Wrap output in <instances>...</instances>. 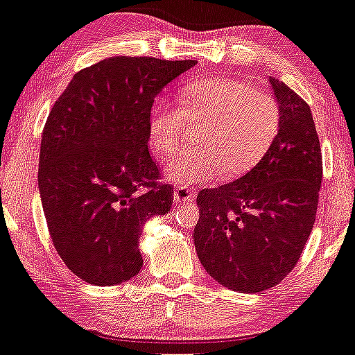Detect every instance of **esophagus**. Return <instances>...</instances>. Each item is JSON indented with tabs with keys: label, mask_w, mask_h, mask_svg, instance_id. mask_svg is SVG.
Listing matches in <instances>:
<instances>
[{
	"label": "esophagus",
	"mask_w": 355,
	"mask_h": 355,
	"mask_svg": "<svg viewBox=\"0 0 355 355\" xmlns=\"http://www.w3.org/2000/svg\"><path fill=\"white\" fill-rule=\"evenodd\" d=\"M194 194L189 188H184V186H179V188L174 191V203L176 205H193Z\"/></svg>",
	"instance_id": "obj_1"
}]
</instances>
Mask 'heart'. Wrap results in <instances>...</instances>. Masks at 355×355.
Returning <instances> with one entry per match:
<instances>
[{
  "label": "heart",
  "instance_id": "heart-1",
  "mask_svg": "<svg viewBox=\"0 0 355 355\" xmlns=\"http://www.w3.org/2000/svg\"><path fill=\"white\" fill-rule=\"evenodd\" d=\"M279 106L252 83L208 78L179 89V108L157 100L148 113V146L167 161L181 150L188 125L207 121L198 135L200 150L186 152L166 169L174 184L215 181L225 173L239 178L268 154L279 130Z\"/></svg>",
  "mask_w": 355,
  "mask_h": 355
}]
</instances>
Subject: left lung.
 Listing matches in <instances>:
<instances>
[{
    "mask_svg": "<svg viewBox=\"0 0 355 355\" xmlns=\"http://www.w3.org/2000/svg\"><path fill=\"white\" fill-rule=\"evenodd\" d=\"M279 132L252 171L220 188L201 189L194 247L216 283L261 293L291 272L313 228L322 184V150L310 106L269 79Z\"/></svg>",
    "mask_w": 355,
    "mask_h": 355,
    "instance_id": "1",
    "label": "left lung"
}]
</instances>
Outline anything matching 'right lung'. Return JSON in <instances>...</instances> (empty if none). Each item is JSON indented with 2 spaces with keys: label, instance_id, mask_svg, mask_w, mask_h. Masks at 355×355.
I'll use <instances>...</instances> for the list:
<instances>
[{
  "label": "right lung",
  "instance_id": "add662e5",
  "mask_svg": "<svg viewBox=\"0 0 355 355\" xmlns=\"http://www.w3.org/2000/svg\"><path fill=\"white\" fill-rule=\"evenodd\" d=\"M196 60L110 57L74 74L42 132L39 189L57 254L94 286L121 284L144 264L139 239L166 215L173 186L148 154L154 98Z\"/></svg>",
  "mask_w": 355,
  "mask_h": 355
}]
</instances>
